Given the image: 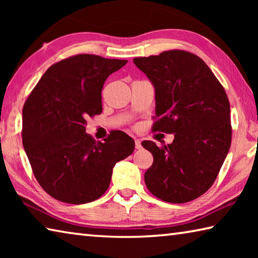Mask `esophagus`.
I'll list each match as a JSON object with an SVG mask.
<instances>
[{"label":"esophagus","mask_w":258,"mask_h":258,"mask_svg":"<svg viewBox=\"0 0 258 258\" xmlns=\"http://www.w3.org/2000/svg\"><path fill=\"white\" fill-rule=\"evenodd\" d=\"M135 149H138V150H140V149H142V145H141V140H139V139H137V140H135Z\"/></svg>","instance_id":"esophagus-1"}]
</instances>
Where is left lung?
<instances>
[{
	"label": "left lung",
	"instance_id": "1",
	"mask_svg": "<svg viewBox=\"0 0 258 258\" xmlns=\"http://www.w3.org/2000/svg\"><path fill=\"white\" fill-rule=\"evenodd\" d=\"M133 62L155 87L152 130L174 134L167 146L142 142L154 156L146 185L164 202H191L212 186L229 152V99L204 60L190 52L165 51Z\"/></svg>",
	"mask_w": 258,
	"mask_h": 258
}]
</instances>
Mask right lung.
I'll list each match as a JSON object with an SVG mask.
<instances>
[{"label": "right lung", "instance_id": "obj_1", "mask_svg": "<svg viewBox=\"0 0 258 258\" xmlns=\"http://www.w3.org/2000/svg\"><path fill=\"white\" fill-rule=\"evenodd\" d=\"M127 60L77 54L47 69L23 108V145L34 175L51 197L81 205L101 197L112 168L134 151V140L112 131L103 142L85 133L102 112L101 91Z\"/></svg>", "mask_w": 258, "mask_h": 258}]
</instances>
